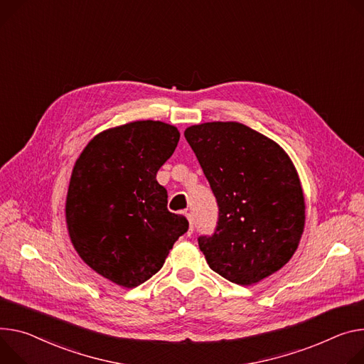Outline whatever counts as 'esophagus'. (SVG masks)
Here are the masks:
<instances>
[{
    "label": "esophagus",
    "mask_w": 364,
    "mask_h": 364,
    "mask_svg": "<svg viewBox=\"0 0 364 364\" xmlns=\"http://www.w3.org/2000/svg\"><path fill=\"white\" fill-rule=\"evenodd\" d=\"M184 215H186V218H187V219H188V222H190L188 235H191V234H193V229H194V226H193V218H191V213H190L188 210H184Z\"/></svg>",
    "instance_id": "1"
}]
</instances>
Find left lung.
Returning a JSON list of instances; mask_svg holds the SVG:
<instances>
[{"label":"left lung","mask_w":364,"mask_h":364,"mask_svg":"<svg viewBox=\"0 0 364 364\" xmlns=\"http://www.w3.org/2000/svg\"><path fill=\"white\" fill-rule=\"evenodd\" d=\"M219 208L212 235L197 238L209 267L250 286L280 270L299 245L305 199L287 154L238 122L186 129Z\"/></svg>","instance_id":"8db88e82"}]
</instances>
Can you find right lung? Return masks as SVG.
Returning a JSON list of instances; mask_svg holds the SVG:
<instances>
[{
	"mask_svg": "<svg viewBox=\"0 0 364 364\" xmlns=\"http://www.w3.org/2000/svg\"><path fill=\"white\" fill-rule=\"evenodd\" d=\"M180 139L154 120L126 123L94 136L77 159L67 196L68 232L85 264L132 289L161 270L188 220L167 209L156 173Z\"/></svg>",
	"mask_w": 364,
	"mask_h": 364,
	"instance_id": "right-lung-1",
	"label": "right lung"
}]
</instances>
